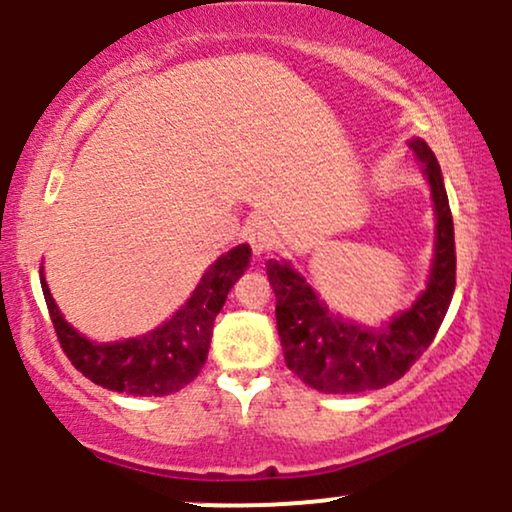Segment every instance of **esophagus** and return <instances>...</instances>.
Listing matches in <instances>:
<instances>
[{"label":"esophagus","mask_w":512,"mask_h":512,"mask_svg":"<svg viewBox=\"0 0 512 512\" xmlns=\"http://www.w3.org/2000/svg\"><path fill=\"white\" fill-rule=\"evenodd\" d=\"M248 243L257 257L267 255V252L272 250L276 243V233H274L272 223L264 221V219L252 221L248 226Z\"/></svg>","instance_id":"34e87169"}]
</instances>
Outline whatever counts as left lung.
<instances>
[{
  "instance_id": "left-lung-1",
  "label": "left lung",
  "mask_w": 512,
  "mask_h": 512,
  "mask_svg": "<svg viewBox=\"0 0 512 512\" xmlns=\"http://www.w3.org/2000/svg\"><path fill=\"white\" fill-rule=\"evenodd\" d=\"M431 187L436 238L426 286L409 308L378 325L334 313L284 257L267 262L276 296V327L289 370L325 395H354L395 383L436 337L455 291V228L443 173L421 137L409 139Z\"/></svg>"
}]
</instances>
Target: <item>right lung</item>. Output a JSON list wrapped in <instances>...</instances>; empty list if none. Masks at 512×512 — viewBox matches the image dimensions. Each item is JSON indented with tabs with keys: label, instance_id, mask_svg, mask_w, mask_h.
Wrapping results in <instances>:
<instances>
[{
	"label": "right lung",
	"instance_id": "obj_1",
	"mask_svg": "<svg viewBox=\"0 0 512 512\" xmlns=\"http://www.w3.org/2000/svg\"><path fill=\"white\" fill-rule=\"evenodd\" d=\"M250 257L248 243L223 252L209 264L190 298L166 322L146 334L117 342H93L64 320L45 281L43 267L40 284L64 354L76 370L105 390L134 397H166L199 375L209 354L216 315L221 313L228 291L250 267Z\"/></svg>",
	"mask_w": 512,
	"mask_h": 512
}]
</instances>
